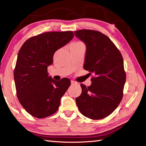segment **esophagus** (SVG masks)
<instances>
[{
    "mask_svg": "<svg viewBox=\"0 0 146 146\" xmlns=\"http://www.w3.org/2000/svg\"><path fill=\"white\" fill-rule=\"evenodd\" d=\"M71 84H74L76 83V82H75L74 80H71Z\"/></svg>",
    "mask_w": 146,
    "mask_h": 146,
    "instance_id": "obj_1",
    "label": "esophagus"
}]
</instances>
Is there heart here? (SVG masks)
<instances>
[{
	"label": "heart",
	"mask_w": 146,
	"mask_h": 146,
	"mask_svg": "<svg viewBox=\"0 0 146 146\" xmlns=\"http://www.w3.org/2000/svg\"><path fill=\"white\" fill-rule=\"evenodd\" d=\"M76 43H82V42H75V43H73V44H76Z\"/></svg>",
	"instance_id": "b5f03b06"
}]
</instances>
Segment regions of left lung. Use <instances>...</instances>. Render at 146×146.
Wrapping results in <instances>:
<instances>
[{"instance_id":"obj_1","label":"left lung","mask_w":146,"mask_h":146,"mask_svg":"<svg viewBox=\"0 0 146 146\" xmlns=\"http://www.w3.org/2000/svg\"><path fill=\"white\" fill-rule=\"evenodd\" d=\"M75 35L86 46L84 69L94 75L90 86L80 84L82 93L76 104L84 116L102 119L111 114L122 99L126 79L122 56L110 38L100 31L80 29Z\"/></svg>"}]
</instances>
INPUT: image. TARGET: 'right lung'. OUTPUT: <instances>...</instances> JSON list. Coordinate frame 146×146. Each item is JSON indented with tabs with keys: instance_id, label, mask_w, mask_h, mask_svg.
I'll list each match as a JSON object with an SVG mask.
<instances>
[{
	"instance_id": "add662e5",
	"label": "right lung",
	"mask_w": 146,
	"mask_h": 146,
	"mask_svg": "<svg viewBox=\"0 0 146 146\" xmlns=\"http://www.w3.org/2000/svg\"><path fill=\"white\" fill-rule=\"evenodd\" d=\"M73 31L46 32L28 38L20 49L14 70L17 96L29 114L43 118L58 110L60 99L71 85L69 78L56 81L48 66L56 50L73 38Z\"/></svg>"
}]
</instances>
